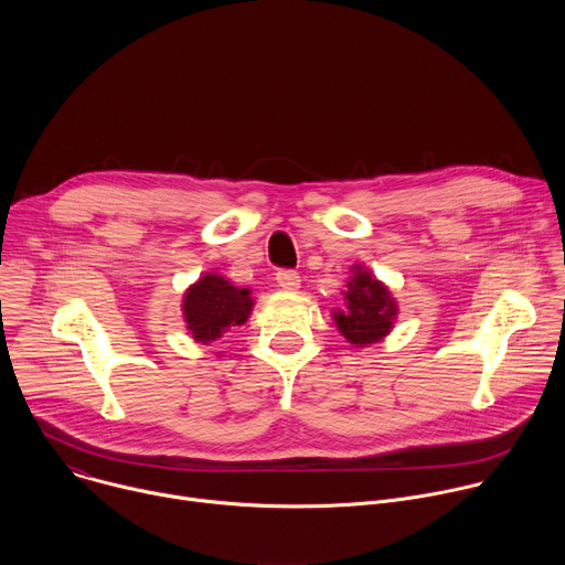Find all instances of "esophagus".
Returning <instances> with one entry per match:
<instances>
[{"label": "esophagus", "mask_w": 565, "mask_h": 565, "mask_svg": "<svg viewBox=\"0 0 565 565\" xmlns=\"http://www.w3.org/2000/svg\"><path fill=\"white\" fill-rule=\"evenodd\" d=\"M277 284L286 292H297L301 286V277L295 270H279L277 273Z\"/></svg>", "instance_id": "obj_1"}]
</instances>
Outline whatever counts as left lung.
<instances>
[{
  "label": "left lung",
  "instance_id": "obj_1",
  "mask_svg": "<svg viewBox=\"0 0 565 565\" xmlns=\"http://www.w3.org/2000/svg\"><path fill=\"white\" fill-rule=\"evenodd\" d=\"M344 306L333 308V321L340 335L353 347H369L382 342L397 319V301L388 286L380 281L364 264L351 266L347 279Z\"/></svg>",
  "mask_w": 565,
  "mask_h": 565
}]
</instances>
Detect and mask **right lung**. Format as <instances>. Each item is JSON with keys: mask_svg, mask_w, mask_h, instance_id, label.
Listing matches in <instances>:
<instances>
[{"mask_svg": "<svg viewBox=\"0 0 565 565\" xmlns=\"http://www.w3.org/2000/svg\"><path fill=\"white\" fill-rule=\"evenodd\" d=\"M253 308V290L234 286L218 273H203L188 286L181 301L188 335L201 344L216 342L234 327L246 324Z\"/></svg>", "mask_w": 565, "mask_h": 565, "instance_id": "obj_1", "label": "right lung"}]
</instances>
